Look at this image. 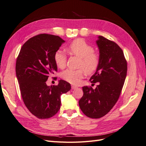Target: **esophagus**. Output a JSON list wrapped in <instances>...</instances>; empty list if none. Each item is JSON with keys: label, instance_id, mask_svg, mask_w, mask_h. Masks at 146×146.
Segmentation results:
<instances>
[{"label": "esophagus", "instance_id": "esophagus-1", "mask_svg": "<svg viewBox=\"0 0 146 146\" xmlns=\"http://www.w3.org/2000/svg\"><path fill=\"white\" fill-rule=\"evenodd\" d=\"M71 88H72V90H75V89H76L77 87L76 86H72Z\"/></svg>", "mask_w": 146, "mask_h": 146}]
</instances>
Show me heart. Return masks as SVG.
<instances>
[{
    "label": "heart",
    "instance_id": "heart-1",
    "mask_svg": "<svg viewBox=\"0 0 146 146\" xmlns=\"http://www.w3.org/2000/svg\"><path fill=\"white\" fill-rule=\"evenodd\" d=\"M69 54L76 55L80 58L79 68L77 70L66 69L61 73V77L73 85H77L85 76L94 73L98 69L100 64V56L98 53L94 52V47L82 39H77L70 42L67 47ZM67 55L61 49L57 50L54 54V61L58 68L63 69L66 64Z\"/></svg>",
    "mask_w": 146,
    "mask_h": 146
}]
</instances>
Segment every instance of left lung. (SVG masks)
Here are the masks:
<instances>
[{
  "instance_id": "left-lung-1",
  "label": "left lung",
  "mask_w": 146,
  "mask_h": 146,
  "mask_svg": "<svg viewBox=\"0 0 146 146\" xmlns=\"http://www.w3.org/2000/svg\"><path fill=\"white\" fill-rule=\"evenodd\" d=\"M96 41L99 48L100 64L91 83H98L95 89L82 88L83 95L78 102L88 117L98 119L106 115L117 102L127 76V63L121 48L116 42L99 36Z\"/></svg>"
}]
</instances>
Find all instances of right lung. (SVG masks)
Listing matches in <instances>:
<instances>
[{"label": "right lung", "mask_w": 146, "mask_h": 146, "mask_svg": "<svg viewBox=\"0 0 146 146\" xmlns=\"http://www.w3.org/2000/svg\"><path fill=\"white\" fill-rule=\"evenodd\" d=\"M64 42L58 36L39 34L26 41L17 56L16 73L22 98L39 119L55 115L60 109V96L71 89L70 83L63 80L58 85H46L48 77L57 71L54 54Z\"/></svg>", "instance_id": "obj_1"}]
</instances>
